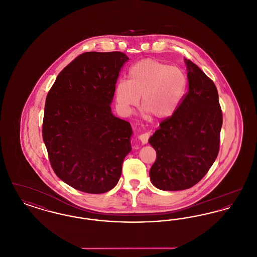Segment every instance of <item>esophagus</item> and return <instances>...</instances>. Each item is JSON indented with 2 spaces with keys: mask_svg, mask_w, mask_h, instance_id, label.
Wrapping results in <instances>:
<instances>
[{
  "mask_svg": "<svg viewBox=\"0 0 257 257\" xmlns=\"http://www.w3.org/2000/svg\"><path fill=\"white\" fill-rule=\"evenodd\" d=\"M149 136H150L149 133H144V134L140 135L139 136V140L142 142L143 145H146V144H147V142H148Z\"/></svg>",
  "mask_w": 257,
  "mask_h": 257,
  "instance_id": "obj_1",
  "label": "esophagus"
}]
</instances>
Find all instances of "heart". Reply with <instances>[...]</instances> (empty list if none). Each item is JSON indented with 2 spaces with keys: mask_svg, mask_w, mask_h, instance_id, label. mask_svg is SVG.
<instances>
[{
  "mask_svg": "<svg viewBox=\"0 0 257 257\" xmlns=\"http://www.w3.org/2000/svg\"><path fill=\"white\" fill-rule=\"evenodd\" d=\"M128 81L120 80L115 97L123 113L130 114L140 103L147 116L171 117L183 100L187 77L183 71L154 59H145L131 66Z\"/></svg>",
  "mask_w": 257,
  "mask_h": 257,
  "instance_id": "heart-1",
  "label": "heart"
}]
</instances>
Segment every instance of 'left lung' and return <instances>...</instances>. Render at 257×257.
I'll return each instance as SVG.
<instances>
[{"mask_svg": "<svg viewBox=\"0 0 257 257\" xmlns=\"http://www.w3.org/2000/svg\"><path fill=\"white\" fill-rule=\"evenodd\" d=\"M184 61L189 91L148 141L157 153L150 180L163 191H181L198 183L220 148L222 113L217 87L196 64Z\"/></svg>", "mask_w": 257, "mask_h": 257, "instance_id": "8db88e82", "label": "left lung"}]
</instances>
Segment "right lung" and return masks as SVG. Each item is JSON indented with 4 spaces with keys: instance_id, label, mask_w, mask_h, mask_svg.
<instances>
[{
    "instance_id": "right-lung-1",
    "label": "right lung",
    "mask_w": 257,
    "mask_h": 257,
    "mask_svg": "<svg viewBox=\"0 0 257 257\" xmlns=\"http://www.w3.org/2000/svg\"><path fill=\"white\" fill-rule=\"evenodd\" d=\"M121 52H86L58 75L46 98L42 137L50 163L64 183L88 194L109 192L118 182L132 150L130 123L110 104Z\"/></svg>"
}]
</instances>
